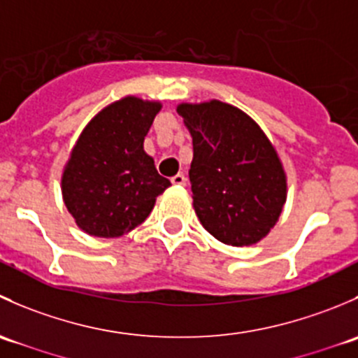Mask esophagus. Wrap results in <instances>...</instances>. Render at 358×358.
I'll return each mask as SVG.
<instances>
[{"label":"esophagus","mask_w":358,"mask_h":358,"mask_svg":"<svg viewBox=\"0 0 358 358\" xmlns=\"http://www.w3.org/2000/svg\"><path fill=\"white\" fill-rule=\"evenodd\" d=\"M185 182H187V178H185V175H183V173H178V175H175L171 178V183H173V185H176V187L185 185Z\"/></svg>","instance_id":"34e87169"}]
</instances>
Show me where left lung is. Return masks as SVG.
Returning a JSON list of instances; mask_svg holds the SVG:
<instances>
[{
	"label": "left lung",
	"instance_id": "left-lung-1",
	"mask_svg": "<svg viewBox=\"0 0 358 358\" xmlns=\"http://www.w3.org/2000/svg\"><path fill=\"white\" fill-rule=\"evenodd\" d=\"M192 135L189 178L194 211L206 230L229 246H252L279 222L287 176L258 122L230 103H180Z\"/></svg>",
	"mask_w": 358,
	"mask_h": 358
}]
</instances>
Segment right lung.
<instances>
[{
	"mask_svg": "<svg viewBox=\"0 0 358 358\" xmlns=\"http://www.w3.org/2000/svg\"><path fill=\"white\" fill-rule=\"evenodd\" d=\"M162 103L124 96L103 107L79 135L62 173V197L76 225L93 237L131 232L171 183L143 140Z\"/></svg>",
	"mask_w": 358,
	"mask_h": 358,
	"instance_id": "right-lung-1",
	"label": "right lung"
}]
</instances>
